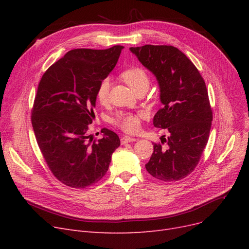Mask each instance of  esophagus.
<instances>
[{"label":"esophagus","mask_w":249,"mask_h":249,"mask_svg":"<svg viewBox=\"0 0 249 249\" xmlns=\"http://www.w3.org/2000/svg\"><path fill=\"white\" fill-rule=\"evenodd\" d=\"M137 139L134 138V137H130V136H123L121 138V143L122 144H126V143H129V142H134L136 141Z\"/></svg>","instance_id":"obj_1"}]
</instances>
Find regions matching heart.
Listing matches in <instances>:
<instances>
[{
  "mask_svg": "<svg viewBox=\"0 0 249 249\" xmlns=\"http://www.w3.org/2000/svg\"><path fill=\"white\" fill-rule=\"evenodd\" d=\"M121 77L128 84V86L134 90L141 87L149 86V76L145 70L139 67H132L124 70L121 72ZM111 87V80L109 76L104 77L98 85L96 97L102 104L106 103L109 99V91ZM144 116L143 112L131 113V112H119L112 120V123L123 131L128 133L136 132L140 127V119Z\"/></svg>",
  "mask_w": 249,
  "mask_h": 249,
  "instance_id": "obj_1",
  "label": "heart"
}]
</instances>
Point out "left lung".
I'll return each mask as SVG.
<instances>
[{
    "mask_svg": "<svg viewBox=\"0 0 249 249\" xmlns=\"http://www.w3.org/2000/svg\"><path fill=\"white\" fill-rule=\"evenodd\" d=\"M130 50L159 82L162 107L153 125L168 131L167 138L153 143L146 171L163 181L179 180L199 163L210 134L213 113L205 81L177 47L147 44Z\"/></svg>",
    "mask_w": 249,
    "mask_h": 249,
    "instance_id": "1",
    "label": "left lung"
}]
</instances>
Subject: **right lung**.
<instances>
[{
  "label": "right lung",
  "mask_w": 249,
  "mask_h": 249,
  "mask_svg": "<svg viewBox=\"0 0 249 249\" xmlns=\"http://www.w3.org/2000/svg\"><path fill=\"white\" fill-rule=\"evenodd\" d=\"M122 49H72L51 65L38 85L31 115L34 134L51 173L65 186L96 184L120 146L115 132L104 128L97 140L88 136V126L95 118L98 85L113 71Z\"/></svg>",
  "instance_id": "1"
}]
</instances>
